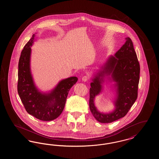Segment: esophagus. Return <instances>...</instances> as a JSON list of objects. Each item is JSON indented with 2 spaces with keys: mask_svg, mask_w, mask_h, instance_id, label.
I'll return each mask as SVG.
<instances>
[{
  "mask_svg": "<svg viewBox=\"0 0 159 159\" xmlns=\"http://www.w3.org/2000/svg\"><path fill=\"white\" fill-rule=\"evenodd\" d=\"M88 79H89V77L87 76H83V77L82 78V80L83 82H86Z\"/></svg>",
  "mask_w": 159,
  "mask_h": 159,
  "instance_id": "esophagus-1",
  "label": "esophagus"
}]
</instances>
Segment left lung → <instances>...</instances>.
I'll list each match as a JSON object with an SVG mask.
<instances>
[{
  "instance_id": "8db88e82",
  "label": "left lung",
  "mask_w": 159,
  "mask_h": 159,
  "mask_svg": "<svg viewBox=\"0 0 159 159\" xmlns=\"http://www.w3.org/2000/svg\"><path fill=\"white\" fill-rule=\"evenodd\" d=\"M125 43L114 54L110 56L106 62L92 79L89 93V108L97 121L108 123L125 116L138 97L140 67L133 43L126 38ZM107 78L115 83L116 97L114 101L115 108L108 114L99 112L94 106L95 97L102 90V84Z\"/></svg>"
}]
</instances>
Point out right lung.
Here are the masks:
<instances>
[{"label":"right lung","mask_w":159,"mask_h":159,"mask_svg":"<svg viewBox=\"0 0 159 159\" xmlns=\"http://www.w3.org/2000/svg\"><path fill=\"white\" fill-rule=\"evenodd\" d=\"M34 38L33 34L21 53L18 62V93L28 113L40 120L51 121L62 113L68 92L78 79L74 76L63 79L48 93L39 91L31 73V46Z\"/></svg>","instance_id":"right-lung-1"}]
</instances>
